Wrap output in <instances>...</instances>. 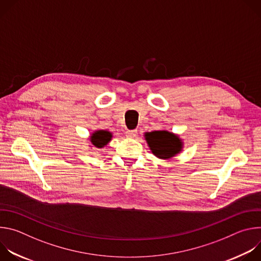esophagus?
<instances>
[{"mask_svg":"<svg viewBox=\"0 0 261 261\" xmlns=\"http://www.w3.org/2000/svg\"><path fill=\"white\" fill-rule=\"evenodd\" d=\"M137 135V130H128L126 131L127 137H135Z\"/></svg>","mask_w":261,"mask_h":261,"instance_id":"obj_1","label":"esophagus"}]
</instances>
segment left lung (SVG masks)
<instances>
[{
	"label": "left lung",
	"mask_w": 261,
	"mask_h": 261,
	"mask_svg": "<svg viewBox=\"0 0 261 261\" xmlns=\"http://www.w3.org/2000/svg\"><path fill=\"white\" fill-rule=\"evenodd\" d=\"M144 136L152 153L160 159H169L181 150L180 139L168 131L146 132Z\"/></svg>",
	"instance_id": "8db88e82"
}]
</instances>
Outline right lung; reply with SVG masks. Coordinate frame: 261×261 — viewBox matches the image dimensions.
<instances>
[{"mask_svg":"<svg viewBox=\"0 0 261 261\" xmlns=\"http://www.w3.org/2000/svg\"><path fill=\"white\" fill-rule=\"evenodd\" d=\"M111 137H113V134L110 132L105 130H98L92 134L90 139L94 146L101 148L110 141Z\"/></svg>","mask_w":261,"mask_h":261,"instance_id":"right-lung-1","label":"right lung"}]
</instances>
